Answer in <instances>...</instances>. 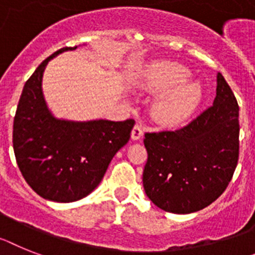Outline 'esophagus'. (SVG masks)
<instances>
[{
  "label": "esophagus",
  "mask_w": 255,
  "mask_h": 255,
  "mask_svg": "<svg viewBox=\"0 0 255 255\" xmlns=\"http://www.w3.org/2000/svg\"><path fill=\"white\" fill-rule=\"evenodd\" d=\"M142 134H144V129L141 127L140 124H136L132 129V133H131V137L132 140H140L142 137Z\"/></svg>",
  "instance_id": "34e87169"
}]
</instances>
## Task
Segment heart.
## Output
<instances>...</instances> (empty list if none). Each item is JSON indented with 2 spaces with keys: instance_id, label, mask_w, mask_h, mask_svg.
Instances as JSON below:
<instances>
[{
  "instance_id": "b5f03b06",
  "label": "heart",
  "mask_w": 255,
  "mask_h": 255,
  "mask_svg": "<svg viewBox=\"0 0 255 255\" xmlns=\"http://www.w3.org/2000/svg\"><path fill=\"white\" fill-rule=\"evenodd\" d=\"M189 76V70L179 63L159 62L137 79L140 89L159 93L151 105V114L158 123L183 122L198 108L204 91L200 83L188 81Z\"/></svg>"
}]
</instances>
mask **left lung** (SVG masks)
<instances>
[{"instance_id": "obj_1", "label": "left lung", "mask_w": 255, "mask_h": 255, "mask_svg": "<svg viewBox=\"0 0 255 255\" xmlns=\"http://www.w3.org/2000/svg\"><path fill=\"white\" fill-rule=\"evenodd\" d=\"M239 105L223 75L217 97L185 127L147 132L142 184L149 200L167 213L202 210L228 187L239 160Z\"/></svg>"}]
</instances>
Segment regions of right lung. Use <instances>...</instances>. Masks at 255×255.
I'll return each mask as SVG.
<instances>
[{
    "mask_svg": "<svg viewBox=\"0 0 255 255\" xmlns=\"http://www.w3.org/2000/svg\"><path fill=\"white\" fill-rule=\"evenodd\" d=\"M76 48L53 53L25 81L12 128L23 177L38 196L54 202H74L93 192L134 126L133 119L72 122L51 114L41 88L44 70L50 59Z\"/></svg>",
    "mask_w": 255,
    "mask_h": 255,
    "instance_id": "add662e5",
    "label": "right lung"
}]
</instances>
